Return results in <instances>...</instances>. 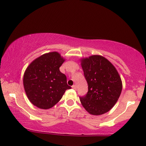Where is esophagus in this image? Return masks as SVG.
Masks as SVG:
<instances>
[{"label":"esophagus","mask_w":146,"mask_h":146,"mask_svg":"<svg viewBox=\"0 0 146 146\" xmlns=\"http://www.w3.org/2000/svg\"><path fill=\"white\" fill-rule=\"evenodd\" d=\"M72 88L74 90H76V86L75 85H73L72 86Z\"/></svg>","instance_id":"1"}]
</instances>
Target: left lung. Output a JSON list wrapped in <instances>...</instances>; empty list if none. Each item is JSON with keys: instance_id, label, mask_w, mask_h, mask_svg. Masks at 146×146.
<instances>
[{"instance_id": "obj_1", "label": "left lung", "mask_w": 146, "mask_h": 146, "mask_svg": "<svg viewBox=\"0 0 146 146\" xmlns=\"http://www.w3.org/2000/svg\"><path fill=\"white\" fill-rule=\"evenodd\" d=\"M80 60L88 85L87 94L80 98L82 106L93 115L107 113L117 102L122 92L119 72L110 61L101 55Z\"/></svg>"}]
</instances>
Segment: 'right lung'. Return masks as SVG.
Wrapping results in <instances>:
<instances>
[{"mask_svg": "<svg viewBox=\"0 0 146 146\" xmlns=\"http://www.w3.org/2000/svg\"><path fill=\"white\" fill-rule=\"evenodd\" d=\"M64 60L58 52H50L35 59L26 68L23 79L25 92L38 108H51L71 88L66 76L59 70Z\"/></svg>", "mask_w": 146, "mask_h": 146, "instance_id": "1", "label": "right lung"}]
</instances>
